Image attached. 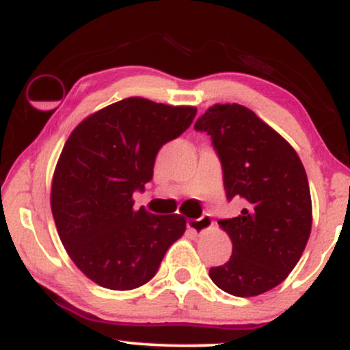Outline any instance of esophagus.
<instances>
[{
  "label": "esophagus",
  "instance_id": "obj_1",
  "mask_svg": "<svg viewBox=\"0 0 350 350\" xmlns=\"http://www.w3.org/2000/svg\"><path fill=\"white\" fill-rule=\"evenodd\" d=\"M211 226H212V219L208 215H202L199 217V219L187 220V228L191 232H194V234H202V232H206Z\"/></svg>",
  "mask_w": 350,
  "mask_h": 350
}]
</instances>
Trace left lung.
I'll return each mask as SVG.
<instances>
[{
  "label": "left lung",
  "instance_id": "1",
  "mask_svg": "<svg viewBox=\"0 0 350 350\" xmlns=\"http://www.w3.org/2000/svg\"><path fill=\"white\" fill-rule=\"evenodd\" d=\"M194 130L211 136L227 199L243 200L239 215L219 220L232 240V256L208 276L240 298L270 291L296 267L311 234L303 163L283 136L239 103L211 107Z\"/></svg>",
  "mask_w": 350,
  "mask_h": 350
}]
</instances>
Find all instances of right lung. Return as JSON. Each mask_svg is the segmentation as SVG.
<instances>
[{
    "label": "right lung",
    "instance_id": "add662e5",
    "mask_svg": "<svg viewBox=\"0 0 350 350\" xmlns=\"http://www.w3.org/2000/svg\"><path fill=\"white\" fill-rule=\"evenodd\" d=\"M196 113V107L130 97L87 116L64 144L52 178V215L72 262L94 283L116 291L142 286L183 237L184 217L135 211L133 192L152 179L158 151Z\"/></svg>",
    "mask_w": 350,
    "mask_h": 350
}]
</instances>
